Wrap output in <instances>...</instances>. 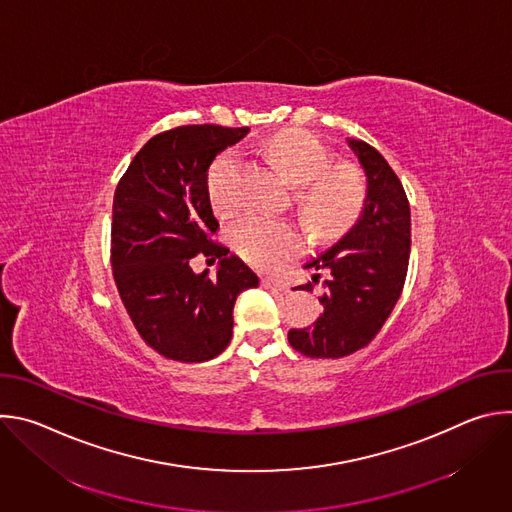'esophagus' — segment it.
Here are the masks:
<instances>
[{
    "label": "esophagus",
    "instance_id": "1",
    "mask_svg": "<svg viewBox=\"0 0 512 512\" xmlns=\"http://www.w3.org/2000/svg\"><path fill=\"white\" fill-rule=\"evenodd\" d=\"M261 283H263V287H265V289H273V291H279V294H287V291H289L287 283H283V281H277V279H269V277H265Z\"/></svg>",
    "mask_w": 512,
    "mask_h": 512
}]
</instances>
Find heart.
<instances>
[{
	"instance_id": "obj_1",
	"label": "heart",
	"mask_w": 512,
	"mask_h": 512,
	"mask_svg": "<svg viewBox=\"0 0 512 512\" xmlns=\"http://www.w3.org/2000/svg\"><path fill=\"white\" fill-rule=\"evenodd\" d=\"M267 156L277 172L291 184L304 186L300 202L310 223L320 231L346 225L362 200V182L350 166H328V152L320 139L304 131H285L267 143ZM239 168V154L227 150L218 156L206 178V188L214 208L233 202V180ZM233 249L251 265L273 271L300 253L302 235L298 229L273 221L263 214H243L231 227Z\"/></svg>"
}]
</instances>
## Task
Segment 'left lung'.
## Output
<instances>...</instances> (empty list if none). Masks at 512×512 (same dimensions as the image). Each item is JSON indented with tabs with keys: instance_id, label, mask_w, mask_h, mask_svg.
<instances>
[{
	"instance_id": "1",
	"label": "left lung",
	"mask_w": 512,
	"mask_h": 512,
	"mask_svg": "<svg viewBox=\"0 0 512 512\" xmlns=\"http://www.w3.org/2000/svg\"><path fill=\"white\" fill-rule=\"evenodd\" d=\"M364 172V198L354 225L304 269L326 271L324 312L287 340L310 358H342L367 346L391 316L407 275L411 212L405 190L387 160L367 141L346 137ZM296 289H312V283Z\"/></svg>"
}]
</instances>
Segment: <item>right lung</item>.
Returning a JSON list of instances; mask_svg holds the SVG:
<instances>
[{"label": "right lung", "instance_id": "right-lung-1", "mask_svg": "<svg viewBox=\"0 0 512 512\" xmlns=\"http://www.w3.org/2000/svg\"><path fill=\"white\" fill-rule=\"evenodd\" d=\"M249 127L184 125L152 137L131 160L113 198L111 265L121 302L145 344L166 358L204 362L233 336V308L259 277L210 241L218 221L206 178L216 156ZM198 252L218 258L194 274Z\"/></svg>", "mask_w": 512, "mask_h": 512}]
</instances>
